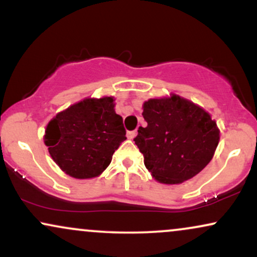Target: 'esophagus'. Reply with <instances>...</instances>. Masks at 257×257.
I'll list each match as a JSON object with an SVG mask.
<instances>
[{
  "label": "esophagus",
  "instance_id": "34e87169",
  "mask_svg": "<svg viewBox=\"0 0 257 257\" xmlns=\"http://www.w3.org/2000/svg\"><path fill=\"white\" fill-rule=\"evenodd\" d=\"M136 135H138V131H132V132H128V134H126V136H128L129 139H134Z\"/></svg>",
  "mask_w": 257,
  "mask_h": 257
}]
</instances>
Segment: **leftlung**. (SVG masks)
<instances>
[{
    "mask_svg": "<svg viewBox=\"0 0 257 257\" xmlns=\"http://www.w3.org/2000/svg\"><path fill=\"white\" fill-rule=\"evenodd\" d=\"M142 116L148 124L140 126L134 141L159 183H183L211 161L219 131L200 106L172 95L145 102Z\"/></svg>",
    "mask_w": 257,
    "mask_h": 257,
    "instance_id": "obj_1",
    "label": "left lung"
}]
</instances>
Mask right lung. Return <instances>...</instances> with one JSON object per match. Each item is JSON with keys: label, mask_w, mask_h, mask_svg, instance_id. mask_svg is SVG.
<instances>
[{"label": "right lung", "mask_w": 257, "mask_h": 257, "mask_svg": "<svg viewBox=\"0 0 257 257\" xmlns=\"http://www.w3.org/2000/svg\"><path fill=\"white\" fill-rule=\"evenodd\" d=\"M112 97L86 98L51 119L45 145L65 173L77 179L99 175L126 139L123 119L113 110Z\"/></svg>", "instance_id": "obj_1"}]
</instances>
